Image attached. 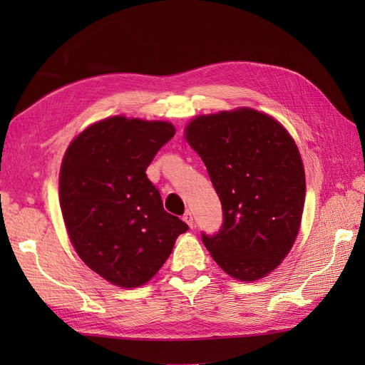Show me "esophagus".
I'll list each match as a JSON object with an SVG mask.
<instances>
[{
    "instance_id": "34e87169",
    "label": "esophagus",
    "mask_w": 365,
    "mask_h": 365,
    "mask_svg": "<svg viewBox=\"0 0 365 365\" xmlns=\"http://www.w3.org/2000/svg\"><path fill=\"white\" fill-rule=\"evenodd\" d=\"M182 219H184V222H187V225H189L190 228L195 227V219H193V213L190 212V210H187V212L182 216Z\"/></svg>"
}]
</instances>
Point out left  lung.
Listing matches in <instances>:
<instances>
[{
	"label": "left lung",
	"mask_w": 365,
	"mask_h": 365,
	"mask_svg": "<svg viewBox=\"0 0 365 365\" xmlns=\"http://www.w3.org/2000/svg\"><path fill=\"white\" fill-rule=\"evenodd\" d=\"M185 138L222 205L220 228L201 233L205 248L231 277H264L289 252L302 222L306 181L292 137L269 115L242 108L196 117Z\"/></svg>",
	"instance_id": "8db88e82"
}]
</instances>
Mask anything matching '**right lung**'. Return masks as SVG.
Instances as JSON below:
<instances>
[{
  "label": "right lung",
  "mask_w": 365,
  "mask_h": 365,
  "mask_svg": "<svg viewBox=\"0 0 365 365\" xmlns=\"http://www.w3.org/2000/svg\"><path fill=\"white\" fill-rule=\"evenodd\" d=\"M175 135L168 121L111 117L65 153L61 210L79 257L105 280L137 288L158 272L189 227L163 207L146 169Z\"/></svg>",
  "instance_id": "right-lung-1"
}]
</instances>
